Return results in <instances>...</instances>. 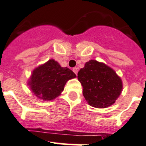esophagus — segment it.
Instances as JSON below:
<instances>
[{"mask_svg":"<svg viewBox=\"0 0 146 146\" xmlns=\"http://www.w3.org/2000/svg\"><path fill=\"white\" fill-rule=\"evenodd\" d=\"M73 71L76 73V75L77 73H78V68H77V67H74V68L73 69Z\"/></svg>","mask_w":146,"mask_h":146,"instance_id":"obj_1","label":"esophagus"}]
</instances>
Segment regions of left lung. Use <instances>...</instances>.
Returning a JSON list of instances; mask_svg holds the SVG:
<instances>
[{
    "label": "left lung",
    "instance_id": "1",
    "mask_svg": "<svg viewBox=\"0 0 146 146\" xmlns=\"http://www.w3.org/2000/svg\"><path fill=\"white\" fill-rule=\"evenodd\" d=\"M82 94L89 105L106 108L114 104L122 90V82L112 68L94 60L86 62L78 73Z\"/></svg>",
    "mask_w": 146,
    "mask_h": 146
}]
</instances>
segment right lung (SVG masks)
I'll return each instance as SVG.
<instances>
[{"instance_id":"add662e5","label":"right lung","mask_w":146,"mask_h":146,"mask_svg":"<svg viewBox=\"0 0 146 146\" xmlns=\"http://www.w3.org/2000/svg\"><path fill=\"white\" fill-rule=\"evenodd\" d=\"M76 77L67 67H61L58 63L51 59L34 70L29 85L37 98L51 100L60 95L69 79Z\"/></svg>"}]
</instances>
